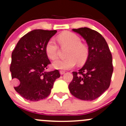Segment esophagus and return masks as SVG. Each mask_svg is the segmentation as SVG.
<instances>
[{
	"mask_svg": "<svg viewBox=\"0 0 126 126\" xmlns=\"http://www.w3.org/2000/svg\"><path fill=\"white\" fill-rule=\"evenodd\" d=\"M64 73H65V71H60V74H61V75L64 74Z\"/></svg>",
	"mask_w": 126,
	"mask_h": 126,
	"instance_id": "1",
	"label": "esophagus"
}]
</instances>
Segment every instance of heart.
Returning a JSON list of instances; mask_svg holds the SVG:
<instances>
[{
	"label": "heart",
	"mask_w": 126,
	"mask_h": 126,
	"mask_svg": "<svg viewBox=\"0 0 126 126\" xmlns=\"http://www.w3.org/2000/svg\"><path fill=\"white\" fill-rule=\"evenodd\" d=\"M58 41L61 46L67 47L66 59H56L52 63L54 68L61 70L72 69L76 63L82 64L88 58V47L81 43V39L79 36L72 32H67L61 34L58 37ZM47 57L50 59H55L57 56L59 47L53 39L48 40L45 47Z\"/></svg>",
	"instance_id": "b5f03b06"
}]
</instances>
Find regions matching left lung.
<instances>
[{
	"instance_id": "8db88e82",
	"label": "left lung",
	"mask_w": 126,
	"mask_h": 126,
	"mask_svg": "<svg viewBox=\"0 0 126 126\" xmlns=\"http://www.w3.org/2000/svg\"><path fill=\"white\" fill-rule=\"evenodd\" d=\"M80 34L88 45L89 55L84 66L72 72L69 91L76 98L92 101L109 88L113 72L112 59L109 46L101 34L87 27L72 29Z\"/></svg>"
}]
</instances>
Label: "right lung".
Returning <instances> with one entry per match:
<instances>
[{
  "label": "right lung",
  "instance_id": "add662e5",
  "mask_svg": "<svg viewBox=\"0 0 126 126\" xmlns=\"http://www.w3.org/2000/svg\"><path fill=\"white\" fill-rule=\"evenodd\" d=\"M57 31L36 29L28 32L17 42L12 53L10 71L15 90L25 99L38 101L48 97L61 76L58 70L47 72L50 64L45 47Z\"/></svg>",
  "mask_w": 126,
  "mask_h": 126
}]
</instances>
